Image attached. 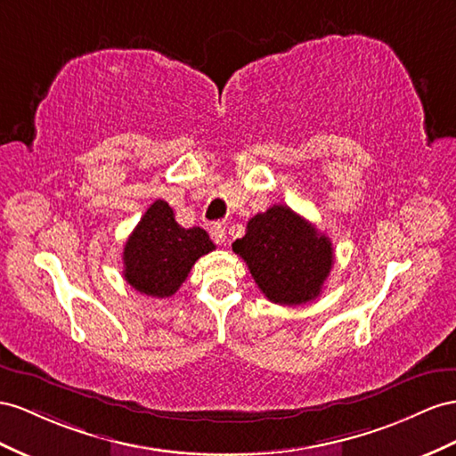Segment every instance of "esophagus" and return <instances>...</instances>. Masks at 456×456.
Instances as JSON below:
<instances>
[{"mask_svg": "<svg viewBox=\"0 0 456 456\" xmlns=\"http://www.w3.org/2000/svg\"><path fill=\"white\" fill-rule=\"evenodd\" d=\"M209 237L214 239L216 244H224L227 240V231L224 227V224H214L209 227Z\"/></svg>", "mask_w": 456, "mask_h": 456, "instance_id": "esophagus-1", "label": "esophagus"}]
</instances>
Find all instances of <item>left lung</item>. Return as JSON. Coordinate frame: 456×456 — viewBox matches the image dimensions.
I'll return each instance as SVG.
<instances>
[{
	"instance_id": "obj_1",
	"label": "left lung",
	"mask_w": 456,
	"mask_h": 456,
	"mask_svg": "<svg viewBox=\"0 0 456 456\" xmlns=\"http://www.w3.org/2000/svg\"><path fill=\"white\" fill-rule=\"evenodd\" d=\"M267 300L297 306L318 298L333 265V247L310 221L283 204L256 214L232 242Z\"/></svg>"
}]
</instances>
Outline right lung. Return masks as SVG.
Wrapping results in <instances>:
<instances>
[{
  "label": "right lung",
  "instance_id": "obj_1",
  "mask_svg": "<svg viewBox=\"0 0 456 456\" xmlns=\"http://www.w3.org/2000/svg\"><path fill=\"white\" fill-rule=\"evenodd\" d=\"M212 250L216 244L204 229L181 227L171 206L156 200L125 244V281L146 297L167 298L177 293L194 262Z\"/></svg>",
  "mask_w": 456,
  "mask_h": 456
}]
</instances>
